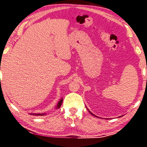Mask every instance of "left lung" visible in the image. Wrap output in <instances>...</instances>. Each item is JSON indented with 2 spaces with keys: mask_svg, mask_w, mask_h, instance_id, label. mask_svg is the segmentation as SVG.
Here are the masks:
<instances>
[{
  "mask_svg": "<svg viewBox=\"0 0 147 147\" xmlns=\"http://www.w3.org/2000/svg\"><path fill=\"white\" fill-rule=\"evenodd\" d=\"M89 113H90V114H92V115H93V116H94V114H93L92 113H90V111H89Z\"/></svg>",
  "mask_w": 147,
  "mask_h": 147,
  "instance_id": "8db88e82",
  "label": "left lung"
}]
</instances>
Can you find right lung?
Returning <instances> with one entry per match:
<instances>
[{"label":"right lung","instance_id":"right-lung-1","mask_svg":"<svg viewBox=\"0 0 147 147\" xmlns=\"http://www.w3.org/2000/svg\"><path fill=\"white\" fill-rule=\"evenodd\" d=\"M62 101H63V98H62V99H61V100L59 101V102L58 103L57 106V107H56V108H57V109H60V106L62 105ZM30 114H32V115H36V116H44V115H45V114H34V113H31Z\"/></svg>","mask_w":147,"mask_h":147}]
</instances>
